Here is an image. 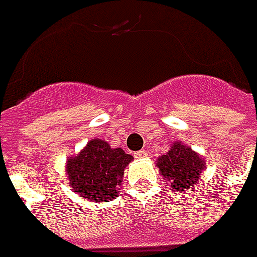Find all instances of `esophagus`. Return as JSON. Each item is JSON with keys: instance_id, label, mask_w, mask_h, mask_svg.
I'll return each mask as SVG.
<instances>
[{"instance_id": "34e87169", "label": "esophagus", "mask_w": 257, "mask_h": 257, "mask_svg": "<svg viewBox=\"0 0 257 257\" xmlns=\"http://www.w3.org/2000/svg\"><path fill=\"white\" fill-rule=\"evenodd\" d=\"M147 156H149V152H146V150H140V152L134 153V157H136V159H146Z\"/></svg>"}]
</instances>
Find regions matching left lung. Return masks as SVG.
Segmentation results:
<instances>
[{"label":"left lung","mask_w":257,"mask_h":257,"mask_svg":"<svg viewBox=\"0 0 257 257\" xmlns=\"http://www.w3.org/2000/svg\"><path fill=\"white\" fill-rule=\"evenodd\" d=\"M157 166L162 176L170 182L173 192H182L197 183L206 164L192 149L182 143H173L169 153L159 159Z\"/></svg>","instance_id":"left-lung-1"}]
</instances>
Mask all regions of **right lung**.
Listing matches in <instances>:
<instances>
[{"instance_id":"right-lung-1","label":"right lung","mask_w":257,"mask_h":257,"mask_svg":"<svg viewBox=\"0 0 257 257\" xmlns=\"http://www.w3.org/2000/svg\"><path fill=\"white\" fill-rule=\"evenodd\" d=\"M132 160L133 156L121 149H111L107 142L94 139L77 157L68 159V182L83 199L110 202L118 196L124 167Z\"/></svg>"}]
</instances>
